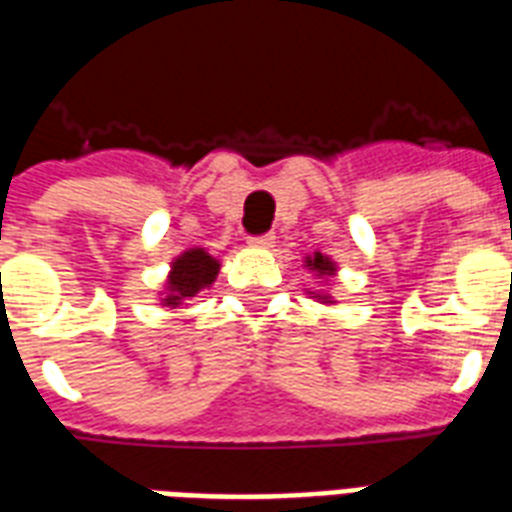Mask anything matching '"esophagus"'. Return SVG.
Instances as JSON below:
<instances>
[{
  "instance_id": "obj_1",
  "label": "esophagus",
  "mask_w": 512,
  "mask_h": 512,
  "mask_svg": "<svg viewBox=\"0 0 512 512\" xmlns=\"http://www.w3.org/2000/svg\"><path fill=\"white\" fill-rule=\"evenodd\" d=\"M248 243H251L253 248H272V245H275V235H272V232H267V235L248 237Z\"/></svg>"
}]
</instances>
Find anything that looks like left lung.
<instances>
[{"label": "left lung", "mask_w": 512, "mask_h": 512, "mask_svg": "<svg viewBox=\"0 0 512 512\" xmlns=\"http://www.w3.org/2000/svg\"><path fill=\"white\" fill-rule=\"evenodd\" d=\"M304 267H309L317 277H333L335 272H338V267H335L333 259H327V256H322V253H314V256H306V264ZM314 298L317 301H322V304H333V298L327 296V293H314Z\"/></svg>", "instance_id": "obj_1"}]
</instances>
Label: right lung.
<instances>
[{
	"label": "right lung",
	"mask_w": 512,
	"mask_h": 512,
	"mask_svg": "<svg viewBox=\"0 0 512 512\" xmlns=\"http://www.w3.org/2000/svg\"><path fill=\"white\" fill-rule=\"evenodd\" d=\"M219 261L206 253L203 248H190L182 256L171 261L169 280H166V296L161 298L163 306L177 309L179 304H185L190 298H195L200 290H206L214 285L216 275H219Z\"/></svg>",
	"instance_id": "obj_1"
}]
</instances>
